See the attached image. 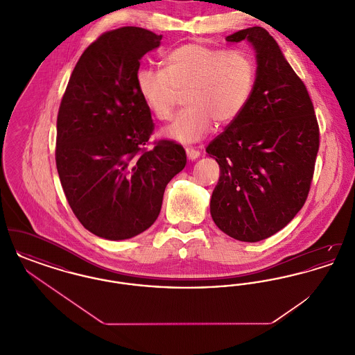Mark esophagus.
<instances>
[{
	"label": "esophagus",
	"instance_id": "34e87169",
	"mask_svg": "<svg viewBox=\"0 0 355 355\" xmlns=\"http://www.w3.org/2000/svg\"><path fill=\"white\" fill-rule=\"evenodd\" d=\"M186 155H187V158H189L190 161H194V159H197V158L201 155V153L198 152V150H196V149H193V148H187V149H186Z\"/></svg>",
	"mask_w": 355,
	"mask_h": 355
}]
</instances>
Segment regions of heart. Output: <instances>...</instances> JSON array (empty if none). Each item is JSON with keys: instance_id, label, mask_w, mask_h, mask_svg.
Here are the masks:
<instances>
[{"instance_id": "1", "label": "heart", "mask_w": 355, "mask_h": 355, "mask_svg": "<svg viewBox=\"0 0 355 355\" xmlns=\"http://www.w3.org/2000/svg\"><path fill=\"white\" fill-rule=\"evenodd\" d=\"M164 69L141 68L135 74L138 93L153 116L169 119L178 93H184L182 110L164 135L180 144L202 139L217 125L239 117L253 96L257 69L246 51H225L189 42L164 58Z\"/></svg>"}]
</instances>
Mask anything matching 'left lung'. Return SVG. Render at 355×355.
<instances>
[{"label": "left lung", "instance_id": "left-lung-1", "mask_svg": "<svg viewBox=\"0 0 355 355\" xmlns=\"http://www.w3.org/2000/svg\"><path fill=\"white\" fill-rule=\"evenodd\" d=\"M255 51L253 96L206 152L220 165L210 214L225 234L258 242L284 229L307 198L320 130L306 86L261 26L226 37Z\"/></svg>", "mask_w": 355, "mask_h": 355}]
</instances>
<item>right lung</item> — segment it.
Instances as JSON below:
<instances>
[{"label":"right lung","instance_id":"1","mask_svg":"<svg viewBox=\"0 0 355 355\" xmlns=\"http://www.w3.org/2000/svg\"><path fill=\"white\" fill-rule=\"evenodd\" d=\"M162 35L123 26L98 37L80 57L57 117L55 164L69 205L85 229L129 239L157 220L165 187L185 168L181 145L153 132L135 74Z\"/></svg>","mask_w":355,"mask_h":355}]
</instances>
